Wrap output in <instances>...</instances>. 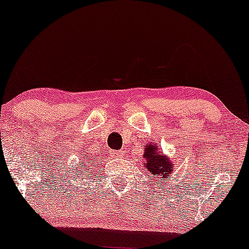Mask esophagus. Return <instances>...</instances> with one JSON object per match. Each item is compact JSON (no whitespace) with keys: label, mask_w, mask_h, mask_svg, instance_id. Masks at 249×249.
<instances>
[{"label":"esophagus","mask_w":249,"mask_h":249,"mask_svg":"<svg viewBox=\"0 0 249 249\" xmlns=\"http://www.w3.org/2000/svg\"><path fill=\"white\" fill-rule=\"evenodd\" d=\"M113 154L114 156H116V158H122V156L124 155V150H120V152H114Z\"/></svg>","instance_id":"obj_1"}]
</instances>
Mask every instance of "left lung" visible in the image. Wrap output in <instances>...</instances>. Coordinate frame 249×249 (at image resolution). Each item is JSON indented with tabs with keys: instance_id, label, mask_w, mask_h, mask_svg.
<instances>
[{
	"instance_id": "1",
	"label": "left lung",
	"mask_w": 249,
	"mask_h": 249,
	"mask_svg": "<svg viewBox=\"0 0 249 249\" xmlns=\"http://www.w3.org/2000/svg\"><path fill=\"white\" fill-rule=\"evenodd\" d=\"M143 149L144 153L142 158H143V167H146L148 172L147 175L150 174L156 178L159 182L170 180V175L174 173L173 168L175 167L173 159L160 152L159 150L160 148L156 146L155 142H148Z\"/></svg>"
}]
</instances>
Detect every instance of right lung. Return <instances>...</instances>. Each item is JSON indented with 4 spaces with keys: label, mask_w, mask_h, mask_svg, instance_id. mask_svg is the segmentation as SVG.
Returning a JSON list of instances; mask_svg holds the SVG:
<instances>
[{
    "label": "right lung",
    "mask_w": 249,
    "mask_h": 249,
    "mask_svg": "<svg viewBox=\"0 0 249 249\" xmlns=\"http://www.w3.org/2000/svg\"><path fill=\"white\" fill-rule=\"evenodd\" d=\"M85 162H86V164H93V166L95 167V160H94V158L93 156H90V154H89V153H86V155H85V161H82V167H81V168H83V166H85ZM80 166V164H79ZM87 170V169H86Z\"/></svg>",
    "instance_id": "1"
}]
</instances>
